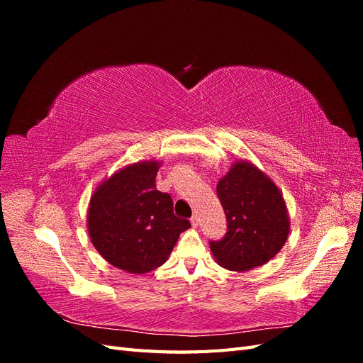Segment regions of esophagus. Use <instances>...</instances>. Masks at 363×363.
I'll use <instances>...</instances> for the list:
<instances>
[{
  "label": "esophagus",
  "mask_w": 363,
  "mask_h": 363,
  "mask_svg": "<svg viewBox=\"0 0 363 363\" xmlns=\"http://www.w3.org/2000/svg\"><path fill=\"white\" fill-rule=\"evenodd\" d=\"M191 224H192V227H199V224H200L199 215H194V216L191 218Z\"/></svg>",
  "instance_id": "34e87169"
}]
</instances>
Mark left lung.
<instances>
[{
  "mask_svg": "<svg viewBox=\"0 0 363 363\" xmlns=\"http://www.w3.org/2000/svg\"><path fill=\"white\" fill-rule=\"evenodd\" d=\"M227 233L211 242L216 262L230 271L265 265L286 244L291 218L281 191L248 160H236L216 184Z\"/></svg>",
  "mask_w": 363,
  "mask_h": 363,
  "instance_id": "1",
  "label": "left lung"
}]
</instances>
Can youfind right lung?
Instances as JSON below:
<instances>
[{
	"label": "right lung",
	"instance_id": "add662e5",
	"mask_svg": "<svg viewBox=\"0 0 363 363\" xmlns=\"http://www.w3.org/2000/svg\"><path fill=\"white\" fill-rule=\"evenodd\" d=\"M162 162L142 160L116 171L96 186L87 207V233L111 265L145 274L168 260L188 219L174 215L168 194L156 189Z\"/></svg>",
	"mask_w": 363,
	"mask_h": 363
}]
</instances>
